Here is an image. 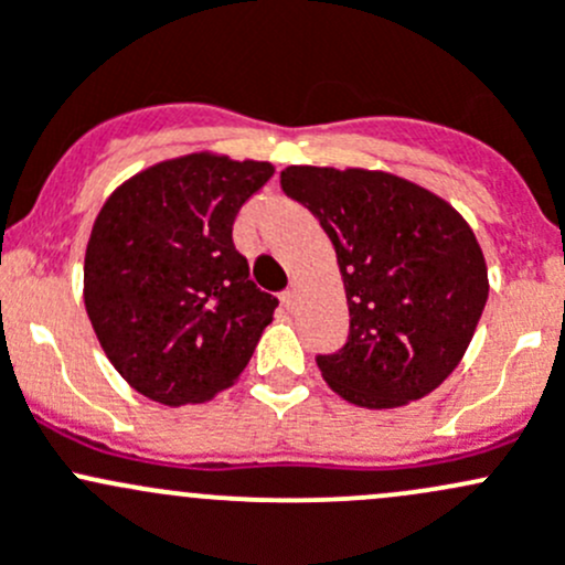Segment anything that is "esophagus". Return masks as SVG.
<instances>
[{"instance_id":"obj_1","label":"esophagus","mask_w":565,"mask_h":565,"mask_svg":"<svg viewBox=\"0 0 565 565\" xmlns=\"http://www.w3.org/2000/svg\"><path fill=\"white\" fill-rule=\"evenodd\" d=\"M280 299H282V305L288 307V310H294V305H296V285H290L288 290H282Z\"/></svg>"}]
</instances>
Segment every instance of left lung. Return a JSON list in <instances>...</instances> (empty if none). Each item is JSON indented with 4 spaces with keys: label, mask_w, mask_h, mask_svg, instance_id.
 I'll return each mask as SVG.
<instances>
[{
    "label": "left lung",
    "mask_w": 565,
    "mask_h": 565,
    "mask_svg": "<svg viewBox=\"0 0 565 565\" xmlns=\"http://www.w3.org/2000/svg\"><path fill=\"white\" fill-rule=\"evenodd\" d=\"M282 193L321 223L345 282V345L316 356L362 408H399L438 388L473 340L487 264L455 206L394 173L290 166Z\"/></svg>",
    "instance_id": "obj_1"
}]
</instances>
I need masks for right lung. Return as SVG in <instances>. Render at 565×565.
I'll return each instance as SVG.
<instances>
[{
    "instance_id": "add662e5",
    "label": "right lung",
    "mask_w": 565,
    "mask_h": 565,
    "mask_svg": "<svg viewBox=\"0 0 565 565\" xmlns=\"http://www.w3.org/2000/svg\"><path fill=\"white\" fill-rule=\"evenodd\" d=\"M269 162L188 154L121 184L86 244L84 301L116 372L162 405L203 403L247 367L277 299L249 280L234 220Z\"/></svg>"
}]
</instances>
